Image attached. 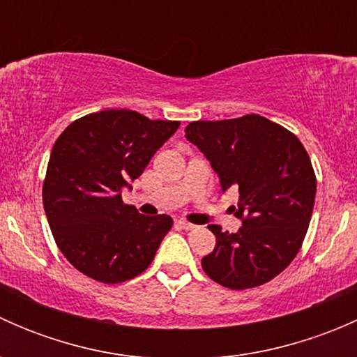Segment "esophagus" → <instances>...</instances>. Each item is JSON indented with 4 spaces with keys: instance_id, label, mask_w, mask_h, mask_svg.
Wrapping results in <instances>:
<instances>
[{
    "instance_id": "esophagus-1",
    "label": "esophagus",
    "mask_w": 357,
    "mask_h": 357,
    "mask_svg": "<svg viewBox=\"0 0 357 357\" xmlns=\"http://www.w3.org/2000/svg\"><path fill=\"white\" fill-rule=\"evenodd\" d=\"M178 226H179V228L186 229V231H192V229H195V228H197L195 225H192V222L185 221V219H179V221H178Z\"/></svg>"
}]
</instances>
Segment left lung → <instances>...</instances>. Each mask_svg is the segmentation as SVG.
Masks as SVG:
<instances>
[{"instance_id": "1", "label": "left lung", "mask_w": 357, "mask_h": 357, "mask_svg": "<svg viewBox=\"0 0 357 357\" xmlns=\"http://www.w3.org/2000/svg\"><path fill=\"white\" fill-rule=\"evenodd\" d=\"M185 136L211 162L222 192L240 193L233 212L242 228L208 226L215 247L202 259L205 275L231 290L271 282L298 254L311 221L316 174L307 152L294 132L257 114L190 122Z\"/></svg>"}]
</instances>
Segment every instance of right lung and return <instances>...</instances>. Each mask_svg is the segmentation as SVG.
<instances>
[{
  "mask_svg": "<svg viewBox=\"0 0 357 357\" xmlns=\"http://www.w3.org/2000/svg\"><path fill=\"white\" fill-rule=\"evenodd\" d=\"M179 121L135 110H102L67 126L50 155L43 205L60 252L77 271L122 283L152 264L169 229L167 214L143 215L121 190L142 176Z\"/></svg>",
  "mask_w": 357,
  "mask_h": 357,
  "instance_id": "obj_1",
  "label": "right lung"
}]
</instances>
